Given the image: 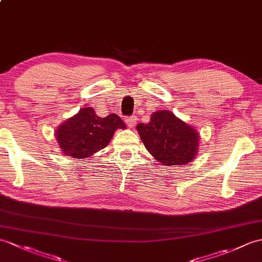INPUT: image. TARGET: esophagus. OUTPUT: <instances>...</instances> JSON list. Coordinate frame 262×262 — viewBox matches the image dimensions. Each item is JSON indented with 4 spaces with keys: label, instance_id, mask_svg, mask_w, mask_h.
<instances>
[{
    "label": "esophagus",
    "instance_id": "esophagus-1",
    "mask_svg": "<svg viewBox=\"0 0 262 262\" xmlns=\"http://www.w3.org/2000/svg\"><path fill=\"white\" fill-rule=\"evenodd\" d=\"M136 120H137V118H136L135 116H130V117H126V118H125L126 124L128 125L129 128H133V127H135Z\"/></svg>",
    "mask_w": 262,
    "mask_h": 262
}]
</instances>
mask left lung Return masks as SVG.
<instances>
[{"mask_svg": "<svg viewBox=\"0 0 262 262\" xmlns=\"http://www.w3.org/2000/svg\"><path fill=\"white\" fill-rule=\"evenodd\" d=\"M136 128L145 147L163 165L187 164L196 155L199 134L171 112H155L149 123Z\"/></svg>", "mask_w": 262, "mask_h": 262, "instance_id": "8db88e82", "label": "left lung"}]
</instances>
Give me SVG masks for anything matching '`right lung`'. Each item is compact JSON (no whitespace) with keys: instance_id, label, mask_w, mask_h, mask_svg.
<instances>
[{"instance_id":"add662e5","label":"right lung","mask_w":262,"mask_h":262,"mask_svg":"<svg viewBox=\"0 0 262 262\" xmlns=\"http://www.w3.org/2000/svg\"><path fill=\"white\" fill-rule=\"evenodd\" d=\"M118 128L125 129L126 125L116 114L101 118L87 107L60 125L56 137L66 155L83 159L105 148Z\"/></svg>"}]
</instances>
